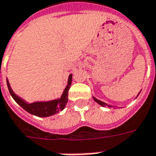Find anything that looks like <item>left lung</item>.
<instances>
[{
    "label": "left lung",
    "mask_w": 156,
    "mask_h": 156,
    "mask_svg": "<svg viewBox=\"0 0 156 156\" xmlns=\"http://www.w3.org/2000/svg\"><path fill=\"white\" fill-rule=\"evenodd\" d=\"M139 94H140V93H138V95H139ZM138 95H137L136 97H138ZM93 100H94L96 102H98L99 105H101V106H102V107H112V106H110V105L107 104L106 102H103V101H100V100H98V99H97L96 98H94V97H93Z\"/></svg>",
    "instance_id": "1"
}]
</instances>
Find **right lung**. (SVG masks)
I'll list each match as a JSON object with an SVG mask.
<instances>
[{"label":"right lung","instance_id":"add662e5","mask_svg":"<svg viewBox=\"0 0 156 156\" xmlns=\"http://www.w3.org/2000/svg\"><path fill=\"white\" fill-rule=\"evenodd\" d=\"M72 74L69 76L68 85L65 87L60 98L48 101H34L32 103L26 102L25 100H23L21 98L18 97L14 93L13 90L10 87V83L8 81V79H6V83H7L8 89H9L11 97L23 109H25L29 113L34 115V116H40V117H46V116H53V115L59 112L60 111L63 110V108L65 107L67 102H68L69 90L70 88L71 83H72Z\"/></svg>","mask_w":156,"mask_h":156}]
</instances>
